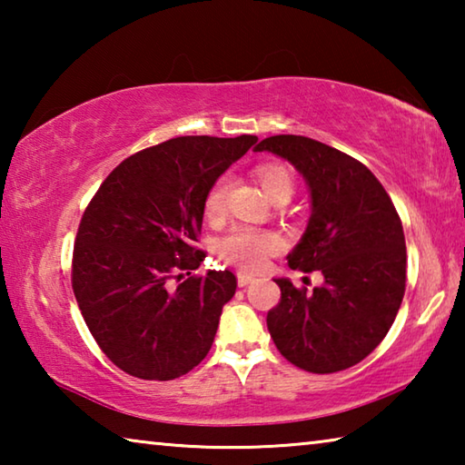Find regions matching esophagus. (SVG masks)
Returning <instances> with one entry per match:
<instances>
[{"mask_svg":"<svg viewBox=\"0 0 465 465\" xmlns=\"http://www.w3.org/2000/svg\"><path fill=\"white\" fill-rule=\"evenodd\" d=\"M250 282H254V277H252V274L238 272V285L240 287H246V285H250Z\"/></svg>","mask_w":465,"mask_h":465,"instance_id":"1","label":"esophagus"}]
</instances>
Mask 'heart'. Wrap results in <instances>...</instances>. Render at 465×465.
Here are the masks:
<instances>
[{"label":"heart","mask_w":465,"mask_h":465,"mask_svg":"<svg viewBox=\"0 0 465 465\" xmlns=\"http://www.w3.org/2000/svg\"><path fill=\"white\" fill-rule=\"evenodd\" d=\"M264 193L274 199L279 194H293V176L281 163H262L256 170ZM227 178H217L209 193L204 194V213L219 217L225 209ZM281 246V238L274 232L254 230V227H235L217 242V254L222 261L240 266L243 271H261L264 258Z\"/></svg>","instance_id":"obj_1"}]
</instances>
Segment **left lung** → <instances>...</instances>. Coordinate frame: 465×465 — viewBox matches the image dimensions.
I'll list each match as a JSON object with an SVG mask.
<instances>
[{
	"label": "left lung",
	"mask_w": 465,
	"mask_h": 465,
	"mask_svg": "<svg viewBox=\"0 0 465 465\" xmlns=\"http://www.w3.org/2000/svg\"><path fill=\"white\" fill-rule=\"evenodd\" d=\"M293 163L312 193V217L287 256L295 271L324 274L297 289L277 279L281 302L266 316L289 363L336 373L363 361L391 328L406 289V242L390 194L355 157L316 139L274 135L256 145Z\"/></svg>",
	"instance_id": "8db88e82"
}]
</instances>
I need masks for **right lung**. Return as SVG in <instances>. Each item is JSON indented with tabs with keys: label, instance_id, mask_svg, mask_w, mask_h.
Masks as SVG:
<instances>
[{
	"label": "right lung",
	"instance_id": "obj_1",
	"mask_svg": "<svg viewBox=\"0 0 465 465\" xmlns=\"http://www.w3.org/2000/svg\"><path fill=\"white\" fill-rule=\"evenodd\" d=\"M256 141L188 135L141 149L85 207L72 287L94 341L124 373L168 381L207 357L238 281L232 271L193 274L207 256L194 246L204 194Z\"/></svg>",
	"mask_w": 465,
	"mask_h": 465
}]
</instances>
